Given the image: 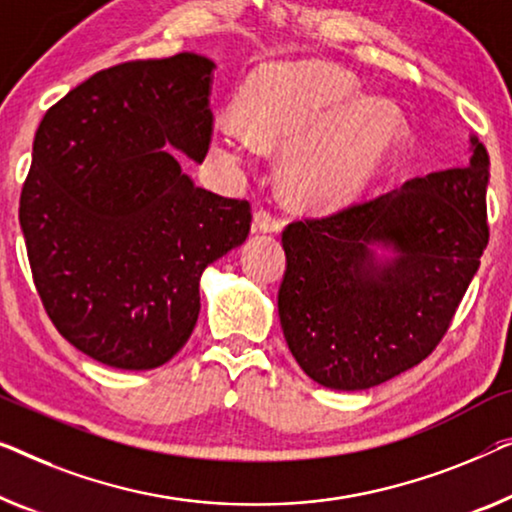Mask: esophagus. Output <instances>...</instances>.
Masks as SVG:
<instances>
[{
  "mask_svg": "<svg viewBox=\"0 0 512 512\" xmlns=\"http://www.w3.org/2000/svg\"><path fill=\"white\" fill-rule=\"evenodd\" d=\"M251 226H254L256 233H277L281 228V221L268 210H258L254 214V224Z\"/></svg>",
  "mask_w": 512,
  "mask_h": 512,
  "instance_id": "esophagus-1",
  "label": "esophagus"
}]
</instances>
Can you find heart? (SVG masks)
<instances>
[{
  "mask_svg": "<svg viewBox=\"0 0 512 512\" xmlns=\"http://www.w3.org/2000/svg\"><path fill=\"white\" fill-rule=\"evenodd\" d=\"M355 83L339 69L272 71L244 94L242 127L224 122L219 147L247 166L254 147L288 150L286 180L298 198L316 205L351 201L372 182L390 143L395 117L383 103L353 101Z\"/></svg>",
  "mask_w": 512,
  "mask_h": 512,
  "instance_id": "b5f03b06",
  "label": "heart"
}]
</instances>
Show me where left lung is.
I'll return each instance as SVG.
<instances>
[{"label": "left lung", "instance_id": "left-lung-1", "mask_svg": "<svg viewBox=\"0 0 512 512\" xmlns=\"http://www.w3.org/2000/svg\"><path fill=\"white\" fill-rule=\"evenodd\" d=\"M469 145L464 168L286 226L279 321L311 381L374 388L446 335L490 240V157L476 136Z\"/></svg>", "mask_w": 512, "mask_h": 512}]
</instances>
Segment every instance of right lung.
<instances>
[{
    "instance_id": "1",
    "label": "right lung",
    "mask_w": 512,
    "mask_h": 512,
    "mask_svg": "<svg viewBox=\"0 0 512 512\" xmlns=\"http://www.w3.org/2000/svg\"><path fill=\"white\" fill-rule=\"evenodd\" d=\"M214 62L196 53L94 73L43 117L20 196L36 291L78 351L154 369L187 344L201 274L240 247L251 207L196 187Z\"/></svg>"
}]
</instances>
